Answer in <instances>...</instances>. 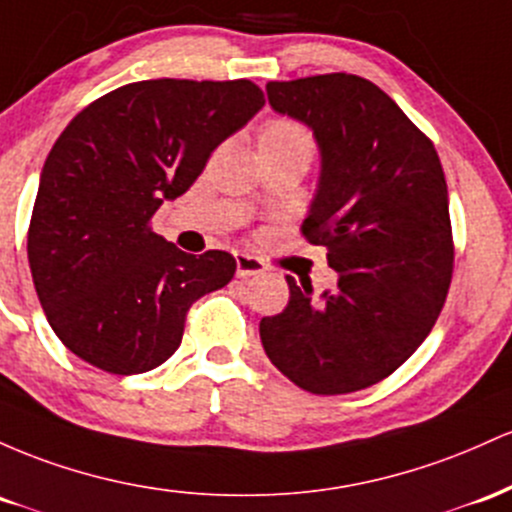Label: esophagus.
I'll return each mask as SVG.
<instances>
[{
	"instance_id": "1",
	"label": "esophagus",
	"mask_w": 512,
	"mask_h": 512,
	"mask_svg": "<svg viewBox=\"0 0 512 512\" xmlns=\"http://www.w3.org/2000/svg\"><path fill=\"white\" fill-rule=\"evenodd\" d=\"M266 271L263 261L249 256V254H237V275L239 278H251V275H261Z\"/></svg>"
}]
</instances>
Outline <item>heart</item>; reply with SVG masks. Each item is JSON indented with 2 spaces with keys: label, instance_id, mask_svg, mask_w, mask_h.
<instances>
[{
  "label": "heart",
  "instance_id": "heart-1",
  "mask_svg": "<svg viewBox=\"0 0 512 512\" xmlns=\"http://www.w3.org/2000/svg\"><path fill=\"white\" fill-rule=\"evenodd\" d=\"M258 149H307L314 152L312 132L300 120L275 116L268 118L258 130Z\"/></svg>",
  "mask_w": 512,
  "mask_h": 512
}]
</instances>
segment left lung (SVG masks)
Segmentation results:
<instances>
[{"label":"left lung","mask_w":512,"mask_h":512,"mask_svg":"<svg viewBox=\"0 0 512 512\" xmlns=\"http://www.w3.org/2000/svg\"><path fill=\"white\" fill-rule=\"evenodd\" d=\"M278 113L317 135L321 179L302 237L326 246L338 287L312 297L287 275L290 302L261 319L271 363L304 392L372 387L416 353L438 321L452 268L450 200L433 142L358 74L268 82Z\"/></svg>","instance_id":"left-lung-1"}]
</instances>
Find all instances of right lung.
<instances>
[{
  "mask_svg": "<svg viewBox=\"0 0 512 512\" xmlns=\"http://www.w3.org/2000/svg\"><path fill=\"white\" fill-rule=\"evenodd\" d=\"M263 103L249 79H145L62 130L40 174L28 263L48 324L77 358L111 375L154 370L181 346L191 304L234 278L232 254H186L152 217Z\"/></svg>",
  "mask_w": 512,
  "mask_h": 512,
  "instance_id": "add662e5",
  "label": "right lung"
}]
</instances>
